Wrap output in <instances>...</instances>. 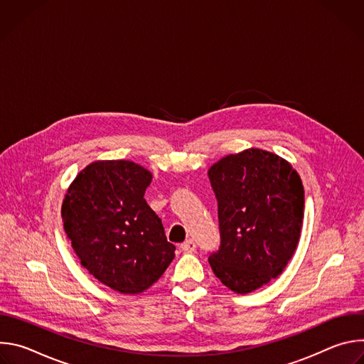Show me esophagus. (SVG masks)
<instances>
[{
  "instance_id": "1",
  "label": "esophagus",
  "mask_w": 364,
  "mask_h": 364,
  "mask_svg": "<svg viewBox=\"0 0 364 364\" xmlns=\"http://www.w3.org/2000/svg\"><path fill=\"white\" fill-rule=\"evenodd\" d=\"M180 247L184 252H194L196 250V242L193 239H187L184 243L180 245Z\"/></svg>"
}]
</instances>
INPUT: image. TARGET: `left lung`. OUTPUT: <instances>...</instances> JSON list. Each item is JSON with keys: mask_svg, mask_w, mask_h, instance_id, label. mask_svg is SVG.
<instances>
[{"mask_svg": "<svg viewBox=\"0 0 364 364\" xmlns=\"http://www.w3.org/2000/svg\"><path fill=\"white\" fill-rule=\"evenodd\" d=\"M209 178L220 230L210 267L233 292H252L277 278L296 249L302 181L288 161L259 148L228 155L210 167Z\"/></svg>", "mask_w": 364, "mask_h": 364, "instance_id": "8db88e82", "label": "left lung"}]
</instances>
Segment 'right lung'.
I'll return each mask as SVG.
<instances>
[{
    "label": "right lung",
    "mask_w": 364,
    "mask_h": 364,
    "mask_svg": "<svg viewBox=\"0 0 364 364\" xmlns=\"http://www.w3.org/2000/svg\"><path fill=\"white\" fill-rule=\"evenodd\" d=\"M152 174L125 160L95 161L70 184L62 218L80 264L121 294L157 282L174 259L161 219L144 194Z\"/></svg>",
    "instance_id": "right-lung-1"
}]
</instances>
